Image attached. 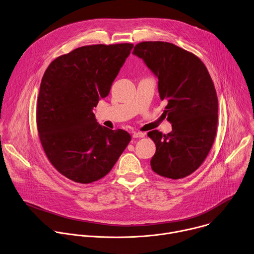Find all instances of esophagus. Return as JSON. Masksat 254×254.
<instances>
[{
  "instance_id": "1",
  "label": "esophagus",
  "mask_w": 254,
  "mask_h": 254,
  "mask_svg": "<svg viewBox=\"0 0 254 254\" xmlns=\"http://www.w3.org/2000/svg\"><path fill=\"white\" fill-rule=\"evenodd\" d=\"M145 136V133L143 132H133L132 137L133 138H143Z\"/></svg>"
}]
</instances>
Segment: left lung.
<instances>
[{"label": "left lung", "mask_w": 254, "mask_h": 254, "mask_svg": "<svg viewBox=\"0 0 254 254\" xmlns=\"http://www.w3.org/2000/svg\"><path fill=\"white\" fill-rule=\"evenodd\" d=\"M133 54L141 58L158 79V92L172 131L148 132L156 152L150 161L155 173L181 179L193 173L207 157L215 139L218 99L202 61L167 42H142Z\"/></svg>", "instance_id": "1"}]
</instances>
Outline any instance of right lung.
<instances>
[{"label":"right lung","instance_id":"1","mask_svg":"<svg viewBox=\"0 0 254 254\" xmlns=\"http://www.w3.org/2000/svg\"><path fill=\"white\" fill-rule=\"evenodd\" d=\"M133 44L83 46L56 58L41 81L37 127L49 161L62 175L88 184L107 175L131 140L98 124L93 108L109 95Z\"/></svg>","mask_w":254,"mask_h":254}]
</instances>
